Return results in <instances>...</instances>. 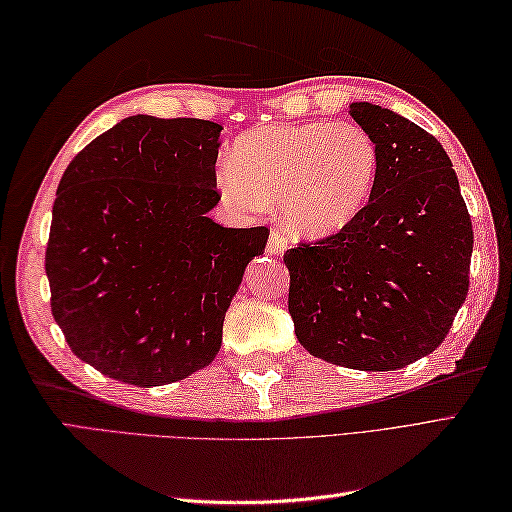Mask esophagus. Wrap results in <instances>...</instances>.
Listing matches in <instances>:
<instances>
[{
    "mask_svg": "<svg viewBox=\"0 0 512 512\" xmlns=\"http://www.w3.org/2000/svg\"><path fill=\"white\" fill-rule=\"evenodd\" d=\"M288 248V237L284 228H273L268 239V253L270 255H281Z\"/></svg>",
    "mask_w": 512,
    "mask_h": 512,
    "instance_id": "34e87169",
    "label": "esophagus"
}]
</instances>
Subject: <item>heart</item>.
<instances>
[{"mask_svg":"<svg viewBox=\"0 0 512 512\" xmlns=\"http://www.w3.org/2000/svg\"><path fill=\"white\" fill-rule=\"evenodd\" d=\"M378 165L376 140L358 123L275 125L237 140L217 187L239 209L279 202L292 231L323 237L363 211Z\"/></svg>","mask_w":512,"mask_h":512,"instance_id":"1","label":"heart"}]
</instances>
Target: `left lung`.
<instances>
[{"mask_svg":"<svg viewBox=\"0 0 512 512\" xmlns=\"http://www.w3.org/2000/svg\"><path fill=\"white\" fill-rule=\"evenodd\" d=\"M350 114L378 145L374 191L339 233L286 250L288 312L312 356L391 372L449 334L469 292L473 226L436 138L380 105Z\"/></svg>","mask_w":512,"mask_h":512,"instance_id":"8db88e82","label":"left lung"}]
</instances>
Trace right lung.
<instances>
[{"label":"right lung","mask_w":512,"mask_h":512,"mask_svg":"<svg viewBox=\"0 0 512 512\" xmlns=\"http://www.w3.org/2000/svg\"><path fill=\"white\" fill-rule=\"evenodd\" d=\"M222 125L129 116L74 156L52 206L46 275L70 350L127 385L176 383L209 365L224 314L268 228H224Z\"/></svg>","instance_id":"obj_1"}]
</instances>
